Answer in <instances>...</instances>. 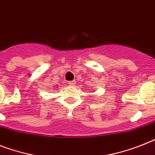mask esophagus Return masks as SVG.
Here are the masks:
<instances>
[{
	"label": "esophagus",
	"instance_id": "obj_1",
	"mask_svg": "<svg viewBox=\"0 0 155 155\" xmlns=\"http://www.w3.org/2000/svg\"><path fill=\"white\" fill-rule=\"evenodd\" d=\"M69 85H70V86H74L75 85V81H69Z\"/></svg>",
	"mask_w": 155,
	"mask_h": 155
}]
</instances>
